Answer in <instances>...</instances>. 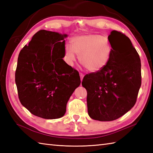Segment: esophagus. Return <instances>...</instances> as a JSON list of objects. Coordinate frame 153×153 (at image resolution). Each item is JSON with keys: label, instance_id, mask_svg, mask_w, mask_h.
I'll use <instances>...</instances> for the list:
<instances>
[{"label": "esophagus", "instance_id": "obj_1", "mask_svg": "<svg viewBox=\"0 0 153 153\" xmlns=\"http://www.w3.org/2000/svg\"><path fill=\"white\" fill-rule=\"evenodd\" d=\"M79 76H80V77H81V81L82 82V80L83 79V77H84V75L82 73H79Z\"/></svg>", "mask_w": 153, "mask_h": 153}]
</instances>
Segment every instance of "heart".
<instances>
[{"mask_svg": "<svg viewBox=\"0 0 153 153\" xmlns=\"http://www.w3.org/2000/svg\"><path fill=\"white\" fill-rule=\"evenodd\" d=\"M76 54L87 70L97 72L108 64L112 47L108 39L97 34L76 36L71 40V47H66V58L71 65L76 61Z\"/></svg>", "mask_w": 153, "mask_h": 153, "instance_id": "heart-1", "label": "heart"}]
</instances>
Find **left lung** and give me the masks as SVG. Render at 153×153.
Segmentation results:
<instances>
[{"label":"left lung","mask_w":153,"mask_h":153,"mask_svg":"<svg viewBox=\"0 0 153 153\" xmlns=\"http://www.w3.org/2000/svg\"><path fill=\"white\" fill-rule=\"evenodd\" d=\"M108 39L112 47L108 64L85 75L82 83L89 116L101 122L115 120L131 110L141 85V60L130 39L115 30Z\"/></svg>","instance_id":"8db88e82"}]
</instances>
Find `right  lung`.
Segmentation results:
<instances>
[{
  "label": "right lung",
  "mask_w": 153,
  "mask_h": 153,
  "mask_svg": "<svg viewBox=\"0 0 153 153\" xmlns=\"http://www.w3.org/2000/svg\"><path fill=\"white\" fill-rule=\"evenodd\" d=\"M66 34L40 30L19 52L15 82L22 105L45 119L62 117L81 83L79 72L63 60Z\"/></svg>",
  "instance_id": "1"
}]
</instances>
